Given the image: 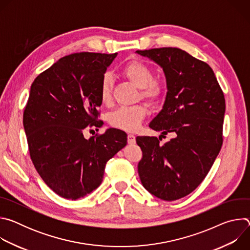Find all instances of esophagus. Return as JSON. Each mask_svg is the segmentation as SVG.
I'll return each instance as SVG.
<instances>
[{"label":"esophagus","instance_id":"esophagus-1","mask_svg":"<svg viewBox=\"0 0 250 250\" xmlns=\"http://www.w3.org/2000/svg\"><path fill=\"white\" fill-rule=\"evenodd\" d=\"M127 142L129 145H133L135 142V136L133 134H128L127 135Z\"/></svg>","mask_w":250,"mask_h":250}]
</instances>
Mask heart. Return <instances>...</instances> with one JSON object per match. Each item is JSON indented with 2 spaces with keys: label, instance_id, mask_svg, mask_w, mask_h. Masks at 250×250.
I'll return each mask as SVG.
<instances>
[{
  "label": "heart",
  "instance_id": "heart-1",
  "mask_svg": "<svg viewBox=\"0 0 250 250\" xmlns=\"http://www.w3.org/2000/svg\"><path fill=\"white\" fill-rule=\"evenodd\" d=\"M121 74L138 88V98L146 101L149 104H157L165 94L164 83L160 79L153 78L151 68L145 63L130 61L122 68ZM112 92L113 78L109 73H104L99 87V96L104 104H108L111 102ZM146 116V109L144 104L122 106L111 113L109 123L116 128L131 132L140 126Z\"/></svg>",
  "mask_w": 250,
  "mask_h": 250
}]
</instances>
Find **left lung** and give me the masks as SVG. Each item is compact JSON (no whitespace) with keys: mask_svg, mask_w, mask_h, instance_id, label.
Returning <instances> with one entry per match:
<instances>
[{"mask_svg":"<svg viewBox=\"0 0 250 250\" xmlns=\"http://www.w3.org/2000/svg\"><path fill=\"white\" fill-rule=\"evenodd\" d=\"M164 70L167 95L162 111L149 127L173 132L175 138L159 145L153 136H137L144 156L138 174L144 187L164 201L192 193L206 178L224 141V92L212 69L176 47L137 50Z\"/></svg>","mask_w":250,"mask_h":250,"instance_id":"1","label":"left lung"}]
</instances>
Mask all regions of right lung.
<instances>
[{
    "instance_id": "right-lung-1",
    "label": "right lung",
    "mask_w": 250,
    "mask_h": 250,
    "mask_svg": "<svg viewBox=\"0 0 250 250\" xmlns=\"http://www.w3.org/2000/svg\"><path fill=\"white\" fill-rule=\"evenodd\" d=\"M118 53H73L60 58L31 84L23 111L30 159L57 195L77 200L100 186L106 162L123 149L126 133L110 128L86 139V127H101L100 82Z\"/></svg>"
}]
</instances>
